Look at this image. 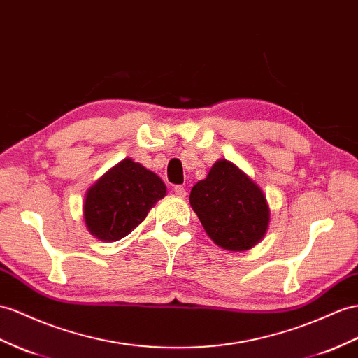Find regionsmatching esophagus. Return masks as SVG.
<instances>
[{"label":"esophagus","instance_id":"34e87169","mask_svg":"<svg viewBox=\"0 0 358 358\" xmlns=\"http://www.w3.org/2000/svg\"><path fill=\"white\" fill-rule=\"evenodd\" d=\"M173 194H176L178 198H185L186 196V189L182 186H176V187H173Z\"/></svg>","mask_w":358,"mask_h":358}]
</instances>
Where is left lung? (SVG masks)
Instances as JSON below:
<instances>
[{
  "instance_id": "1",
  "label": "left lung",
  "mask_w": 358,
  "mask_h": 358,
  "mask_svg": "<svg viewBox=\"0 0 358 358\" xmlns=\"http://www.w3.org/2000/svg\"><path fill=\"white\" fill-rule=\"evenodd\" d=\"M189 201L207 236L227 251H248L268 231L266 195L230 160L219 159L207 177L192 187Z\"/></svg>"
}]
</instances>
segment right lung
Here are the masks:
<instances>
[{
    "mask_svg": "<svg viewBox=\"0 0 358 358\" xmlns=\"http://www.w3.org/2000/svg\"><path fill=\"white\" fill-rule=\"evenodd\" d=\"M166 186L157 173L124 159L92 185L83 203L87 231L103 242H116L142 224Z\"/></svg>",
    "mask_w": 358,
    "mask_h": 358,
    "instance_id": "right-lung-1",
    "label": "right lung"
}]
</instances>
